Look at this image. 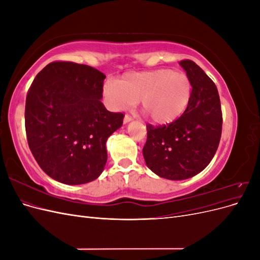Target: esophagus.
<instances>
[{
	"instance_id": "34e87169",
	"label": "esophagus",
	"mask_w": 260,
	"mask_h": 260,
	"mask_svg": "<svg viewBox=\"0 0 260 260\" xmlns=\"http://www.w3.org/2000/svg\"><path fill=\"white\" fill-rule=\"evenodd\" d=\"M131 120H132L131 116H129V115H125V116H124V118H123V123H128V122H130Z\"/></svg>"
}]
</instances>
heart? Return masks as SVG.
Here are the masks:
<instances>
[{"instance_id":"b5f03b06","label":"heart","mask_w":260,"mask_h":260,"mask_svg":"<svg viewBox=\"0 0 260 260\" xmlns=\"http://www.w3.org/2000/svg\"><path fill=\"white\" fill-rule=\"evenodd\" d=\"M104 95L114 109L124 111L137 104L148 120L156 125H167L178 120L190 104L192 83L183 73L171 69L127 73L117 81L104 84Z\"/></svg>"}]
</instances>
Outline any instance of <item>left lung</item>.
I'll list each match as a JSON object with an SVG mask.
<instances>
[{
    "label": "left lung",
    "mask_w": 260,
    "mask_h": 260,
    "mask_svg": "<svg viewBox=\"0 0 260 260\" xmlns=\"http://www.w3.org/2000/svg\"><path fill=\"white\" fill-rule=\"evenodd\" d=\"M192 83L190 104L178 120L167 125H146L143 147L146 166L168 180L200 174L215 156L222 129V113L216 84L190 59L181 60Z\"/></svg>",
    "instance_id": "obj_1"
}]
</instances>
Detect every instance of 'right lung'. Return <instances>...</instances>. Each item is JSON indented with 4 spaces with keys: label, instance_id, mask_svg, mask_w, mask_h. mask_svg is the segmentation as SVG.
<instances>
[{
    "label": "right lung",
    "instance_id": "add662e5",
    "mask_svg": "<svg viewBox=\"0 0 260 260\" xmlns=\"http://www.w3.org/2000/svg\"><path fill=\"white\" fill-rule=\"evenodd\" d=\"M106 76L72 61H54L37 75L26 98L28 144L39 166L60 183L98 179L107 161V139L124 115L101 100Z\"/></svg>",
    "mask_w": 260,
    "mask_h": 260
}]
</instances>
